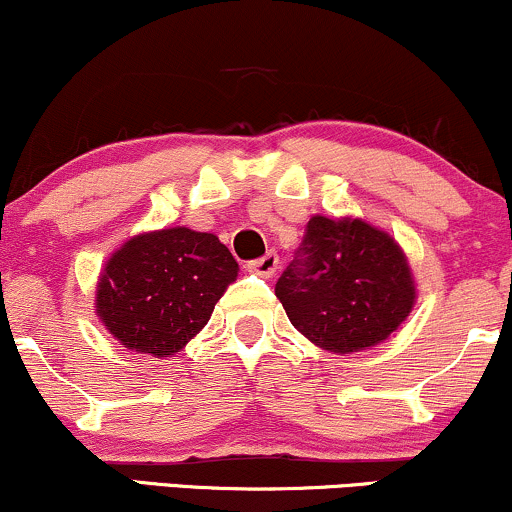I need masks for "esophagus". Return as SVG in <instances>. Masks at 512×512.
Segmentation results:
<instances>
[{"instance_id":"1","label":"esophagus","mask_w":512,"mask_h":512,"mask_svg":"<svg viewBox=\"0 0 512 512\" xmlns=\"http://www.w3.org/2000/svg\"><path fill=\"white\" fill-rule=\"evenodd\" d=\"M278 263H280L278 254H275V251H268L266 256L256 258V261H249V266L246 268H249L251 273L261 275V278H273V275L278 273Z\"/></svg>"}]
</instances>
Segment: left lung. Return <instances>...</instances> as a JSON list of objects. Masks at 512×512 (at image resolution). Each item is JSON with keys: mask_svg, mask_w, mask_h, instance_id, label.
Wrapping results in <instances>:
<instances>
[{"mask_svg": "<svg viewBox=\"0 0 512 512\" xmlns=\"http://www.w3.org/2000/svg\"><path fill=\"white\" fill-rule=\"evenodd\" d=\"M275 297L306 340L333 354L381 345L417 302L402 246L362 218L314 215Z\"/></svg>", "mask_w": 512, "mask_h": 512, "instance_id": "8db88e82", "label": "left lung"}]
</instances>
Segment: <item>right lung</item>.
<instances>
[{"instance_id": "1", "label": "right lung", "mask_w": 512, "mask_h": 512, "mask_svg": "<svg viewBox=\"0 0 512 512\" xmlns=\"http://www.w3.org/2000/svg\"><path fill=\"white\" fill-rule=\"evenodd\" d=\"M237 273L239 263L215 234L141 232L102 266L95 314L126 350L170 357L201 333Z\"/></svg>"}]
</instances>
